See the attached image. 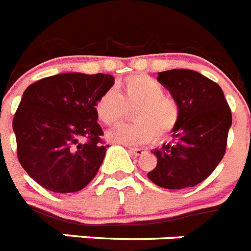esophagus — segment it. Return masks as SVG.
Instances as JSON below:
<instances>
[{"mask_svg":"<svg viewBox=\"0 0 251 251\" xmlns=\"http://www.w3.org/2000/svg\"><path fill=\"white\" fill-rule=\"evenodd\" d=\"M128 151L131 152V154H134L135 156H139L143 155L144 152H145V150L141 149V148H128Z\"/></svg>","mask_w":251,"mask_h":251,"instance_id":"obj_1","label":"esophagus"}]
</instances>
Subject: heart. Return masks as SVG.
I'll return each mask as SVG.
<instances>
[{"mask_svg": "<svg viewBox=\"0 0 251 251\" xmlns=\"http://www.w3.org/2000/svg\"><path fill=\"white\" fill-rule=\"evenodd\" d=\"M134 123L123 124L108 132V139L126 145H140L171 134L179 120V106L165 95L162 83L147 74H134L107 89L96 101V115L102 124L116 125L132 110Z\"/></svg>", "mask_w": 251, "mask_h": 251, "instance_id": "b5f03b06", "label": "heart"}]
</instances>
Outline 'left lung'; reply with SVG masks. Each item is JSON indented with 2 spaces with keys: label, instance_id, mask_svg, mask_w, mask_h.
Wrapping results in <instances>:
<instances>
[{
  "label": "left lung",
  "instance_id": "1",
  "mask_svg": "<svg viewBox=\"0 0 251 251\" xmlns=\"http://www.w3.org/2000/svg\"><path fill=\"white\" fill-rule=\"evenodd\" d=\"M158 80L177 101L179 120L174 143L152 150L158 164L148 177L167 189L195 187L225 155L231 110L221 87L198 72L171 69L158 73Z\"/></svg>",
  "mask_w": 251,
  "mask_h": 251
}]
</instances>
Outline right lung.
<instances>
[{
	"label": "right lung",
	"instance_id": "1",
	"mask_svg": "<svg viewBox=\"0 0 251 251\" xmlns=\"http://www.w3.org/2000/svg\"><path fill=\"white\" fill-rule=\"evenodd\" d=\"M113 83L111 74L62 73L25 89L12 121L17 158L41 187L72 193L96 177L107 147L95 106Z\"/></svg>",
	"mask_w": 251,
	"mask_h": 251
}]
</instances>
